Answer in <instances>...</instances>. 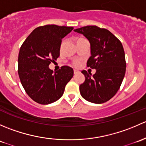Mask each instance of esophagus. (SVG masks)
Wrapping results in <instances>:
<instances>
[{
  "label": "esophagus",
  "mask_w": 146,
  "mask_h": 146,
  "mask_svg": "<svg viewBox=\"0 0 146 146\" xmlns=\"http://www.w3.org/2000/svg\"><path fill=\"white\" fill-rule=\"evenodd\" d=\"M73 73H74L75 75H76V74H78V73H79V71H78V70H74Z\"/></svg>",
  "instance_id": "esophagus-1"
}]
</instances>
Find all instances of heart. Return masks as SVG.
<instances>
[{
  "label": "heart",
  "instance_id": "obj_1",
  "mask_svg": "<svg viewBox=\"0 0 146 146\" xmlns=\"http://www.w3.org/2000/svg\"><path fill=\"white\" fill-rule=\"evenodd\" d=\"M74 65L76 66H79V65H80V63H79L78 61H76V62L74 63Z\"/></svg>",
  "mask_w": 146,
  "mask_h": 146
}]
</instances>
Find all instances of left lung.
<instances>
[{
  "label": "left lung",
  "mask_w": 146,
  "mask_h": 146,
  "mask_svg": "<svg viewBox=\"0 0 146 146\" xmlns=\"http://www.w3.org/2000/svg\"><path fill=\"white\" fill-rule=\"evenodd\" d=\"M74 31L89 40L91 56L87 66L96 69L93 76L86 70L82 71L85 80L80 85V95L90 102H106L119 90L126 73L122 44L110 31L97 26H85Z\"/></svg>",
  "instance_id": "obj_1"
}]
</instances>
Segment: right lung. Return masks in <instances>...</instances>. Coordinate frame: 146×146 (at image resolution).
<instances>
[{
	"mask_svg": "<svg viewBox=\"0 0 146 146\" xmlns=\"http://www.w3.org/2000/svg\"><path fill=\"white\" fill-rule=\"evenodd\" d=\"M73 27L47 25L34 29L21 46L18 74L27 94L36 102L48 104L63 95L73 70L64 66L54 72L48 66L60 55L61 39Z\"/></svg>",
	"mask_w": 146,
	"mask_h": 146,
	"instance_id": "add662e5",
	"label": "right lung"
}]
</instances>
